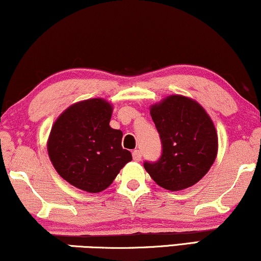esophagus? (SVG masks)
I'll return each mask as SVG.
<instances>
[{
  "instance_id": "1",
  "label": "esophagus",
  "mask_w": 261,
  "mask_h": 261,
  "mask_svg": "<svg viewBox=\"0 0 261 261\" xmlns=\"http://www.w3.org/2000/svg\"><path fill=\"white\" fill-rule=\"evenodd\" d=\"M132 155H133V159L135 162H140L141 160V152L139 151V149H134V151L132 152Z\"/></svg>"
}]
</instances>
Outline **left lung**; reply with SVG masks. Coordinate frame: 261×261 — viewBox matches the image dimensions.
I'll return each mask as SVG.
<instances>
[{
    "label": "left lung",
    "mask_w": 261,
    "mask_h": 261,
    "mask_svg": "<svg viewBox=\"0 0 261 261\" xmlns=\"http://www.w3.org/2000/svg\"><path fill=\"white\" fill-rule=\"evenodd\" d=\"M160 135L163 153L156 163L144 164L159 187L170 191L190 188L205 176L219 149L216 128L195 99L170 95L149 108Z\"/></svg>",
    "instance_id": "8db88e82"
}]
</instances>
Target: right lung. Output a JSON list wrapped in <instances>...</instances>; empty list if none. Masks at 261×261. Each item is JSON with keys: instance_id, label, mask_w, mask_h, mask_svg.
<instances>
[{"instance_id": "1", "label": "right lung", "mask_w": 261, "mask_h": 261, "mask_svg": "<svg viewBox=\"0 0 261 261\" xmlns=\"http://www.w3.org/2000/svg\"><path fill=\"white\" fill-rule=\"evenodd\" d=\"M113 106L105 98L73 103L53 123L47 152L63 179L81 190L97 194L113 183L132 160L121 146L122 132L109 126Z\"/></svg>"}]
</instances>
